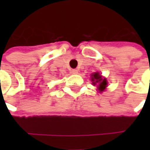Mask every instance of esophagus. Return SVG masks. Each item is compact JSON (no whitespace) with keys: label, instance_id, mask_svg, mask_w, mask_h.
Returning a JSON list of instances; mask_svg holds the SVG:
<instances>
[{"label":"esophagus","instance_id":"1","mask_svg":"<svg viewBox=\"0 0 150 150\" xmlns=\"http://www.w3.org/2000/svg\"><path fill=\"white\" fill-rule=\"evenodd\" d=\"M78 72L79 71L77 69H73V70H72V73H73V74H78Z\"/></svg>","mask_w":150,"mask_h":150}]
</instances>
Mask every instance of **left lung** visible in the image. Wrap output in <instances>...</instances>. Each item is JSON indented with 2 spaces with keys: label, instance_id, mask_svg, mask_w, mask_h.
Here are the masks:
<instances>
[{
  "label": "left lung",
  "instance_id": "left-lung-1",
  "mask_svg": "<svg viewBox=\"0 0 150 150\" xmlns=\"http://www.w3.org/2000/svg\"><path fill=\"white\" fill-rule=\"evenodd\" d=\"M91 81H92V83L94 85L98 83V88H99L100 91H103L105 89V88L107 87L108 83L106 79H103L101 75L98 72L94 73L93 75H91Z\"/></svg>",
  "mask_w": 150,
  "mask_h": 150
}]
</instances>
